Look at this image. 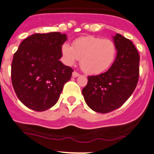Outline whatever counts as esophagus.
I'll use <instances>...</instances> for the list:
<instances>
[{
	"instance_id": "obj_1",
	"label": "esophagus",
	"mask_w": 154,
	"mask_h": 154,
	"mask_svg": "<svg viewBox=\"0 0 154 154\" xmlns=\"http://www.w3.org/2000/svg\"><path fill=\"white\" fill-rule=\"evenodd\" d=\"M79 75V73H78L77 72H73V73H72V76H73V77H78V76Z\"/></svg>"
}]
</instances>
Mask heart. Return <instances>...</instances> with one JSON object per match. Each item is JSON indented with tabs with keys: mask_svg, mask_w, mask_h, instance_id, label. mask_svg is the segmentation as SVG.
I'll return each mask as SVG.
<instances>
[{
	"mask_svg": "<svg viewBox=\"0 0 154 154\" xmlns=\"http://www.w3.org/2000/svg\"><path fill=\"white\" fill-rule=\"evenodd\" d=\"M64 61L72 65L80 60V67L87 74H99L109 69L115 61L117 47L113 41L94 36L82 37L62 45Z\"/></svg>",
	"mask_w": 154,
	"mask_h": 154,
	"instance_id": "heart-1",
	"label": "heart"
}]
</instances>
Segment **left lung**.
Segmentation results:
<instances>
[{
  "instance_id": "obj_1",
  "label": "left lung",
  "mask_w": 154,
  "mask_h": 154,
  "mask_svg": "<svg viewBox=\"0 0 154 154\" xmlns=\"http://www.w3.org/2000/svg\"><path fill=\"white\" fill-rule=\"evenodd\" d=\"M113 39L117 47L115 61L107 72L88 76L82 91L87 105L100 113L110 112L124 105L139 78L140 57L134 44L120 34Z\"/></svg>"
}]
</instances>
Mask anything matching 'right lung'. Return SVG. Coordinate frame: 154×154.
Wrapping results in <instances>:
<instances>
[{
    "instance_id": "right-lung-1",
    "label": "right lung",
    "mask_w": 154,
    "mask_h": 154,
    "mask_svg": "<svg viewBox=\"0 0 154 154\" xmlns=\"http://www.w3.org/2000/svg\"><path fill=\"white\" fill-rule=\"evenodd\" d=\"M66 34H34L24 39L13 56L11 76L20 101L37 112L50 109L59 100L73 69L63 64L62 45Z\"/></svg>"
}]
</instances>
